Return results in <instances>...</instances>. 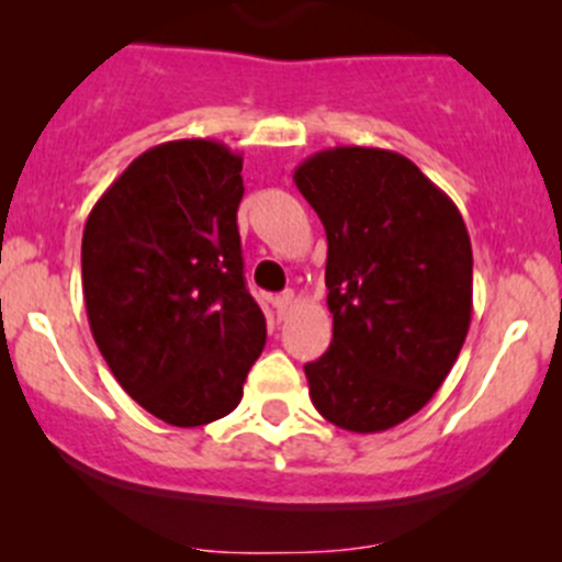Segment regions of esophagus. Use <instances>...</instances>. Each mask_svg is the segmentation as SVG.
I'll return each mask as SVG.
<instances>
[{
	"instance_id": "esophagus-1",
	"label": "esophagus",
	"mask_w": 562,
	"mask_h": 562,
	"mask_svg": "<svg viewBox=\"0 0 562 562\" xmlns=\"http://www.w3.org/2000/svg\"><path fill=\"white\" fill-rule=\"evenodd\" d=\"M293 304H296V293L293 291H285V293H280V296H274V307L280 315H285Z\"/></svg>"
}]
</instances>
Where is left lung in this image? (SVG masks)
I'll return each instance as SVG.
<instances>
[{
	"instance_id": "8db88e82",
	"label": "left lung",
	"mask_w": 562,
	"mask_h": 562,
	"mask_svg": "<svg viewBox=\"0 0 562 562\" xmlns=\"http://www.w3.org/2000/svg\"><path fill=\"white\" fill-rule=\"evenodd\" d=\"M293 181L328 239L334 337L304 364L310 396L334 427L383 432L432 400L468 337V228L454 201L389 149L334 146Z\"/></svg>"
}]
</instances>
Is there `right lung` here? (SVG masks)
I'll use <instances>...</instances> for the list:
<instances>
[{
    "label": "right lung",
    "mask_w": 562,
    "mask_h": 562,
    "mask_svg": "<svg viewBox=\"0 0 562 562\" xmlns=\"http://www.w3.org/2000/svg\"><path fill=\"white\" fill-rule=\"evenodd\" d=\"M241 155L184 138L135 157L89 212L83 302L119 386L171 427L228 416L266 345L245 285Z\"/></svg>",
    "instance_id": "obj_1"
}]
</instances>
